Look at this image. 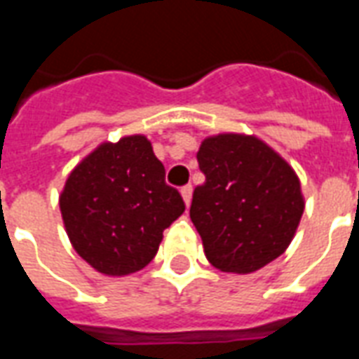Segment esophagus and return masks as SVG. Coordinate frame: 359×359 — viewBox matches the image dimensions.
Returning a JSON list of instances; mask_svg holds the SVG:
<instances>
[{"instance_id":"obj_1","label":"esophagus","mask_w":359,"mask_h":359,"mask_svg":"<svg viewBox=\"0 0 359 359\" xmlns=\"http://www.w3.org/2000/svg\"><path fill=\"white\" fill-rule=\"evenodd\" d=\"M180 196H182V200H184V203H187V208H188L190 202H192V187L187 184V187L180 188Z\"/></svg>"}]
</instances>
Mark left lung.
<instances>
[{
	"label": "left lung",
	"instance_id": "8db88e82",
	"mask_svg": "<svg viewBox=\"0 0 359 359\" xmlns=\"http://www.w3.org/2000/svg\"><path fill=\"white\" fill-rule=\"evenodd\" d=\"M205 182L192 196L190 219L213 267L248 275L292 242L304 213L298 175L254 134L208 136L198 149Z\"/></svg>",
	"mask_w": 359,
	"mask_h": 359
}]
</instances>
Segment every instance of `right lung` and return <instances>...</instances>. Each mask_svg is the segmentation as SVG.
<instances>
[{
  "mask_svg": "<svg viewBox=\"0 0 359 359\" xmlns=\"http://www.w3.org/2000/svg\"><path fill=\"white\" fill-rule=\"evenodd\" d=\"M59 210L76 254L107 277L144 269L184 202L144 134L102 142L74 167Z\"/></svg>",
  "mask_w": 359,
  "mask_h": 359,
  "instance_id": "1",
  "label": "right lung"
}]
</instances>
